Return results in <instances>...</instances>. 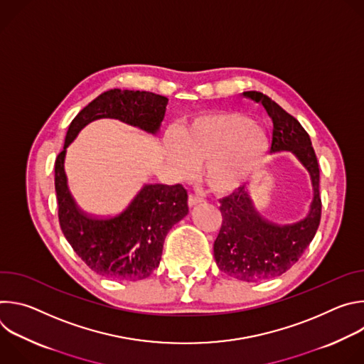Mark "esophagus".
Instances as JSON below:
<instances>
[{"label":"esophagus","mask_w":364,"mask_h":364,"mask_svg":"<svg viewBox=\"0 0 364 364\" xmlns=\"http://www.w3.org/2000/svg\"><path fill=\"white\" fill-rule=\"evenodd\" d=\"M200 203H201V198H198V197H196V196H193V194L188 196V205H190V207H196V205L200 204Z\"/></svg>","instance_id":"1"}]
</instances>
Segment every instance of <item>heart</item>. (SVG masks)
Returning a JSON list of instances; mask_svg holds the SVG:
<instances>
[{"label": "heart", "mask_w": 364, "mask_h": 364, "mask_svg": "<svg viewBox=\"0 0 364 364\" xmlns=\"http://www.w3.org/2000/svg\"><path fill=\"white\" fill-rule=\"evenodd\" d=\"M271 142L267 132L235 111L204 112L186 121L168 141V155L181 177L203 164L210 191L228 196L262 168Z\"/></svg>", "instance_id": "1"}]
</instances>
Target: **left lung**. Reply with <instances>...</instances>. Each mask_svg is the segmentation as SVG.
I'll use <instances>...</instances> for the list:
<instances>
[{"mask_svg":"<svg viewBox=\"0 0 364 364\" xmlns=\"http://www.w3.org/2000/svg\"><path fill=\"white\" fill-rule=\"evenodd\" d=\"M243 96L261 103L274 122L271 152H292L309 173L314 190L308 215L287 225L259 215L245 187L220 200L223 222L213 246L216 264L236 279L259 282L287 272L314 239L321 219L320 168L309 135L292 115L261 92Z\"/></svg>","mask_w":364,"mask_h":364,"instance_id":"8db88e82","label":"left lung"}]
</instances>
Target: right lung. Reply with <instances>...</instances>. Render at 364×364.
I'll return each mask as SVG.
<instances>
[{
    "instance_id": "obj_1",
    "label": "right lung",
    "mask_w": 364,
    "mask_h": 364,
    "mask_svg": "<svg viewBox=\"0 0 364 364\" xmlns=\"http://www.w3.org/2000/svg\"><path fill=\"white\" fill-rule=\"evenodd\" d=\"M168 99L144 90L111 89L93 99L69 125L63 151L55 163V187L62 232L82 261L96 274L138 281L159 268L170 229L188 213L181 184H145L122 212L92 218L76 205L65 173L66 149L90 122L111 118L157 135Z\"/></svg>"
}]
</instances>
